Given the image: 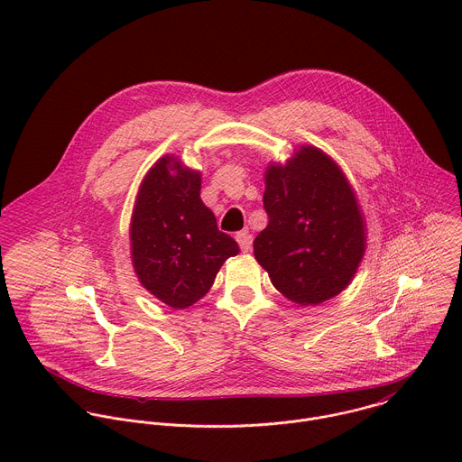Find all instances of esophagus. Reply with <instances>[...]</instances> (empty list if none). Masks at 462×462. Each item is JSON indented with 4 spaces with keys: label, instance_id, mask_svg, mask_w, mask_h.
<instances>
[{
    "label": "esophagus",
    "instance_id": "obj_1",
    "mask_svg": "<svg viewBox=\"0 0 462 462\" xmlns=\"http://www.w3.org/2000/svg\"><path fill=\"white\" fill-rule=\"evenodd\" d=\"M236 239H237V243H239V246H241L243 252H250V248H252V234H250L248 230L239 232V234L236 236Z\"/></svg>",
    "mask_w": 462,
    "mask_h": 462
}]
</instances>
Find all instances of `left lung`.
Returning a JSON list of instances; mask_svg holds the SVG:
<instances>
[{"mask_svg": "<svg viewBox=\"0 0 462 462\" xmlns=\"http://www.w3.org/2000/svg\"><path fill=\"white\" fill-rule=\"evenodd\" d=\"M263 205L269 225L254 255L292 303L319 305L353 282L365 254V223L342 168L305 144L285 162H269Z\"/></svg>", "mask_w": 462, "mask_h": 462, "instance_id": "obj_1", "label": "left lung"}]
</instances>
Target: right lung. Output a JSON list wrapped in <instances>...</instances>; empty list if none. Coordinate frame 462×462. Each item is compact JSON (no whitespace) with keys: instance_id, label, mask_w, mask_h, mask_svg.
<instances>
[{"instance_id":"add662e5","label":"right lung","mask_w":462,"mask_h":462,"mask_svg":"<svg viewBox=\"0 0 462 462\" xmlns=\"http://www.w3.org/2000/svg\"><path fill=\"white\" fill-rule=\"evenodd\" d=\"M129 243L141 285L171 309L199 301L223 263L239 252L201 201V171L175 155L161 157L144 175L131 214Z\"/></svg>"}]
</instances>
